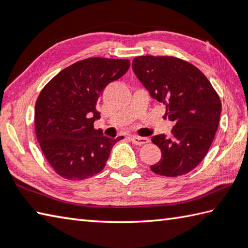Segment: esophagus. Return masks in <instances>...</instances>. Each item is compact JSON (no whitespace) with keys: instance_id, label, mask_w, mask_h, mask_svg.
<instances>
[{"instance_id":"obj_1","label":"esophagus","mask_w":248,"mask_h":248,"mask_svg":"<svg viewBox=\"0 0 248 248\" xmlns=\"http://www.w3.org/2000/svg\"><path fill=\"white\" fill-rule=\"evenodd\" d=\"M130 140L133 144L136 145H142V144H145V143H149L150 140L148 138H142V137H138V136H133L130 138Z\"/></svg>"}]
</instances>
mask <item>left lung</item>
Segmentation results:
<instances>
[{"instance_id":"1","label":"left lung","mask_w":248,"mask_h":248,"mask_svg":"<svg viewBox=\"0 0 248 248\" xmlns=\"http://www.w3.org/2000/svg\"><path fill=\"white\" fill-rule=\"evenodd\" d=\"M132 68L151 96L166 106L174 121L171 137L152 138L162 152L155 174L182 176L196 169L208 153L219 127L221 100L211 83L189 62L170 56H140Z\"/></svg>"}]
</instances>
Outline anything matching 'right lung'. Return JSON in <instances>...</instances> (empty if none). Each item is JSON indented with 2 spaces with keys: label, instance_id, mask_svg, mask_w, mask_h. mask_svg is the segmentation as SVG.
Instances as JSON below:
<instances>
[{
  "label": "right lung",
  "instance_id": "obj_1",
  "mask_svg": "<svg viewBox=\"0 0 248 248\" xmlns=\"http://www.w3.org/2000/svg\"><path fill=\"white\" fill-rule=\"evenodd\" d=\"M130 68L128 59L89 58L59 72L41 90L35 106V133L46 159L69 180L98 174L121 140L94 128L96 105L105 87Z\"/></svg>",
  "mask_w": 248,
  "mask_h": 248
}]
</instances>
